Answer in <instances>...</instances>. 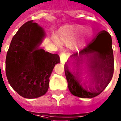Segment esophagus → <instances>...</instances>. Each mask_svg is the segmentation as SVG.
<instances>
[{
  "label": "esophagus",
  "instance_id": "obj_1",
  "mask_svg": "<svg viewBox=\"0 0 121 121\" xmlns=\"http://www.w3.org/2000/svg\"><path fill=\"white\" fill-rule=\"evenodd\" d=\"M67 58H68L67 56L65 54H63L60 56V61L62 63H65L67 60Z\"/></svg>",
  "mask_w": 121,
  "mask_h": 121
}]
</instances>
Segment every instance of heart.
Wrapping results in <instances>:
<instances>
[{
	"instance_id": "heart-1",
	"label": "heart",
	"mask_w": 121,
	"mask_h": 121,
	"mask_svg": "<svg viewBox=\"0 0 121 121\" xmlns=\"http://www.w3.org/2000/svg\"><path fill=\"white\" fill-rule=\"evenodd\" d=\"M83 29V27L79 25H70L65 26L59 30L56 33V39L62 44L65 45H70L74 43L79 37ZM84 41L82 39L81 43Z\"/></svg>"
}]
</instances>
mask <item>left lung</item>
<instances>
[{"label": "left lung", "mask_w": 121, "mask_h": 121, "mask_svg": "<svg viewBox=\"0 0 121 121\" xmlns=\"http://www.w3.org/2000/svg\"><path fill=\"white\" fill-rule=\"evenodd\" d=\"M85 56L89 60V66L91 70V85L89 91L83 89L80 85L81 79L70 73L67 65H65V77L68 82L70 92L75 96L81 98H92L99 95L108 86L114 74V55L112 48V39L108 32H100L95 38L78 53L72 55L76 56L77 62L83 59Z\"/></svg>", "instance_id": "8db88e82"}]
</instances>
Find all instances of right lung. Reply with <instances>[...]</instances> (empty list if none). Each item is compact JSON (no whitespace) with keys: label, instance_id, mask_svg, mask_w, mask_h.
Returning a JSON list of instances; mask_svg holds the SVG:
<instances>
[{"label":"right lung","instance_id":"add662e5","mask_svg":"<svg viewBox=\"0 0 121 121\" xmlns=\"http://www.w3.org/2000/svg\"><path fill=\"white\" fill-rule=\"evenodd\" d=\"M44 30L29 21L19 28L10 42L5 60L9 83L19 95L27 99L40 97L49 89V77L59 56L38 49Z\"/></svg>","mask_w":121,"mask_h":121}]
</instances>
